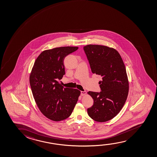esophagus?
<instances>
[{"label": "esophagus", "mask_w": 157, "mask_h": 157, "mask_svg": "<svg viewBox=\"0 0 157 157\" xmlns=\"http://www.w3.org/2000/svg\"><path fill=\"white\" fill-rule=\"evenodd\" d=\"M86 94V91H81V96H85Z\"/></svg>", "instance_id": "esophagus-1"}]
</instances>
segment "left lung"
<instances>
[{
  "label": "left lung",
  "mask_w": 157,
  "mask_h": 157,
  "mask_svg": "<svg viewBox=\"0 0 157 157\" xmlns=\"http://www.w3.org/2000/svg\"><path fill=\"white\" fill-rule=\"evenodd\" d=\"M91 71L101 77L100 92L89 91L93 106L87 109L90 117L98 122H105L116 117L127 99L129 83L123 59L113 48L99 45L84 47Z\"/></svg>",
  "instance_id": "left-lung-1"
}]
</instances>
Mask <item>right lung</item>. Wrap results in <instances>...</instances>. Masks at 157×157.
<instances>
[{"instance_id":"1","label":"right lung","mask_w":157,"mask_h":157,"mask_svg":"<svg viewBox=\"0 0 157 157\" xmlns=\"http://www.w3.org/2000/svg\"><path fill=\"white\" fill-rule=\"evenodd\" d=\"M78 48L65 46L44 51L30 73V86L36 105L51 121H59L69 117L80 95L79 90L64 88L58 82L65 74L64 58Z\"/></svg>"}]
</instances>
